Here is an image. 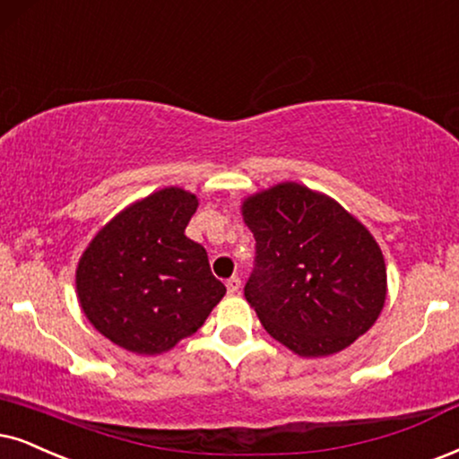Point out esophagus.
<instances>
[{
    "label": "esophagus",
    "instance_id": "1",
    "mask_svg": "<svg viewBox=\"0 0 459 459\" xmlns=\"http://www.w3.org/2000/svg\"><path fill=\"white\" fill-rule=\"evenodd\" d=\"M239 288H241V280L237 275H233L229 281H226V290H229V294H237L239 292Z\"/></svg>",
    "mask_w": 459,
    "mask_h": 459
}]
</instances>
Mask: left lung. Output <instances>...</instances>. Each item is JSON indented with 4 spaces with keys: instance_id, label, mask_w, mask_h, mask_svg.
<instances>
[{
    "instance_id": "obj_1",
    "label": "left lung",
    "mask_w": 459,
    "mask_h": 459,
    "mask_svg": "<svg viewBox=\"0 0 459 459\" xmlns=\"http://www.w3.org/2000/svg\"><path fill=\"white\" fill-rule=\"evenodd\" d=\"M256 239L243 288L266 333L299 356H330L373 326L385 263L373 235L339 203L280 184L243 203Z\"/></svg>"
}]
</instances>
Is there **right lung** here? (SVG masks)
<instances>
[{
  "mask_svg": "<svg viewBox=\"0 0 459 459\" xmlns=\"http://www.w3.org/2000/svg\"><path fill=\"white\" fill-rule=\"evenodd\" d=\"M196 196L162 188L103 226L80 258L75 288L103 336L135 353L171 350L226 294L205 247L188 239Z\"/></svg>",
  "mask_w": 459,
  "mask_h": 459,
  "instance_id": "obj_1",
  "label": "right lung"
}]
</instances>
